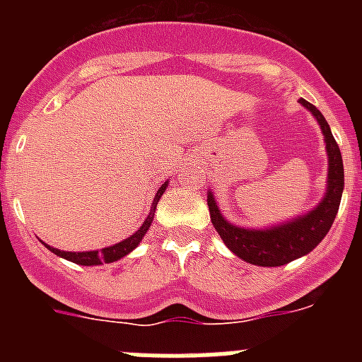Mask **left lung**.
<instances>
[{
	"instance_id": "left-lung-1",
	"label": "left lung",
	"mask_w": 362,
	"mask_h": 362,
	"mask_svg": "<svg viewBox=\"0 0 362 362\" xmlns=\"http://www.w3.org/2000/svg\"><path fill=\"white\" fill-rule=\"evenodd\" d=\"M299 103L312 112V116L317 119L322 136H325L326 153H328V181H326V194L321 203L305 216H297L296 219L270 226V228L255 230L228 223L221 214L212 192H209V199H206L212 225L223 243L243 261L257 264V267H281L293 259L310 254L325 239L341 204L344 188L341 150L332 136L330 124L326 123L321 112L306 99H299Z\"/></svg>"
}]
</instances>
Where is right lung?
Returning a JSON list of instances; mask_svg holds the SVG:
<instances>
[{
  "instance_id": "right-lung-1",
  "label": "right lung",
  "mask_w": 362,
  "mask_h": 362,
  "mask_svg": "<svg viewBox=\"0 0 362 362\" xmlns=\"http://www.w3.org/2000/svg\"><path fill=\"white\" fill-rule=\"evenodd\" d=\"M166 187H168V181H165V183L158 188V194H156V197H153V201H152V209H150V214L146 216L145 223L139 226V230H137V232H134L130 238L123 239L121 243L107 246V248H101V250H90V252H65V250H57V248H52V246H49V245H45V246H47L50 252H54L56 255H59V257L66 259V261H72V263H76V264H81V267H95V264L114 263V261H117V259H121V257H124L127 254H130V252H132L134 248H136V246L143 241L145 233L148 232L150 225H152L153 216H156V206H158V201L161 199L163 192L166 190Z\"/></svg>"
}]
</instances>
